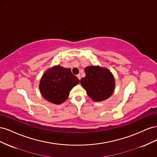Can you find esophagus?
Listing matches in <instances>:
<instances>
[{"label": "esophagus", "mask_w": 157, "mask_h": 157, "mask_svg": "<svg viewBox=\"0 0 157 157\" xmlns=\"http://www.w3.org/2000/svg\"><path fill=\"white\" fill-rule=\"evenodd\" d=\"M77 77H78V78L79 80H80V78H81V76H80V75H77Z\"/></svg>", "instance_id": "obj_1"}]
</instances>
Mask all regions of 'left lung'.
Returning <instances> with one entry per match:
<instances>
[{
  "label": "left lung",
  "mask_w": 157,
  "mask_h": 157,
  "mask_svg": "<svg viewBox=\"0 0 157 157\" xmlns=\"http://www.w3.org/2000/svg\"><path fill=\"white\" fill-rule=\"evenodd\" d=\"M86 76L80 84L87 94L95 101H101L110 97L115 88V79L109 70L99 66L85 68Z\"/></svg>",
  "instance_id": "left-lung-1"
}]
</instances>
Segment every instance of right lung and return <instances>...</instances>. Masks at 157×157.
I'll use <instances>...</instances> for the list:
<instances>
[{
  "label": "right lung",
  "mask_w": 157,
  "mask_h": 157,
  "mask_svg": "<svg viewBox=\"0 0 157 157\" xmlns=\"http://www.w3.org/2000/svg\"><path fill=\"white\" fill-rule=\"evenodd\" d=\"M80 82L70 69L56 66L44 74L40 82L42 96L47 101L55 104L65 101L70 90Z\"/></svg>",
  "instance_id": "1"
}]
</instances>
